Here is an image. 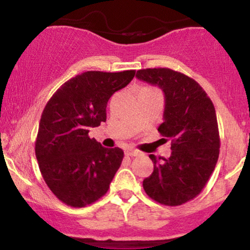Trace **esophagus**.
I'll use <instances>...</instances> for the list:
<instances>
[{"label": "esophagus", "instance_id": "obj_1", "mask_svg": "<svg viewBox=\"0 0 250 250\" xmlns=\"http://www.w3.org/2000/svg\"><path fill=\"white\" fill-rule=\"evenodd\" d=\"M125 155H127V156H131V157H133V156H136V155L139 154V151H137L136 149H133V148H128L127 150L125 151Z\"/></svg>", "mask_w": 250, "mask_h": 250}]
</instances>
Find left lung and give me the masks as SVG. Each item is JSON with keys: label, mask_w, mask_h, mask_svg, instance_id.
Listing matches in <instances>:
<instances>
[{"label": "left lung", "mask_w": 250, "mask_h": 250, "mask_svg": "<svg viewBox=\"0 0 250 250\" xmlns=\"http://www.w3.org/2000/svg\"><path fill=\"white\" fill-rule=\"evenodd\" d=\"M136 77L165 93V122L157 130L171 141L168 159L149 155L154 171L143 180V189L161 205L181 206L202 191L219 159L214 104L199 83L179 71L147 68L137 70Z\"/></svg>", "instance_id": "left-lung-1"}]
</instances>
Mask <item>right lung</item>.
<instances>
[{
    "mask_svg": "<svg viewBox=\"0 0 250 250\" xmlns=\"http://www.w3.org/2000/svg\"><path fill=\"white\" fill-rule=\"evenodd\" d=\"M134 76L135 70L85 71L63 83L43 109L36 159L47 186L67 206L85 207L108 191L125 154L102 147L89 129L105 122L108 100Z\"/></svg>",
    "mask_w": 250,
    "mask_h": 250,
    "instance_id": "obj_1",
    "label": "right lung"
}]
</instances>
